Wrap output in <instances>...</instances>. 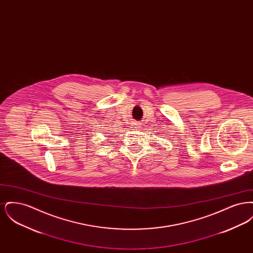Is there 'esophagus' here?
<instances>
[{
	"label": "esophagus",
	"instance_id": "1",
	"mask_svg": "<svg viewBox=\"0 0 253 253\" xmlns=\"http://www.w3.org/2000/svg\"><path fill=\"white\" fill-rule=\"evenodd\" d=\"M136 127H137V126H136ZM134 128H135V127H134Z\"/></svg>",
	"mask_w": 253,
	"mask_h": 253
}]
</instances>
